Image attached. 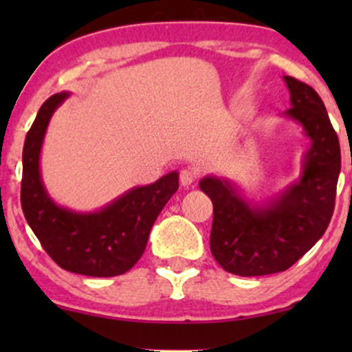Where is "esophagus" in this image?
Returning a JSON list of instances; mask_svg holds the SVG:
<instances>
[{
  "instance_id": "esophagus-1",
  "label": "esophagus",
  "mask_w": 352,
  "mask_h": 352,
  "mask_svg": "<svg viewBox=\"0 0 352 352\" xmlns=\"http://www.w3.org/2000/svg\"><path fill=\"white\" fill-rule=\"evenodd\" d=\"M193 182H195V173L190 170V168H184V170H180V184L184 185V187H190Z\"/></svg>"
}]
</instances>
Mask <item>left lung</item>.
<instances>
[{
  "label": "left lung",
  "instance_id": "1",
  "mask_svg": "<svg viewBox=\"0 0 352 352\" xmlns=\"http://www.w3.org/2000/svg\"><path fill=\"white\" fill-rule=\"evenodd\" d=\"M285 80L292 96L285 116L300 122L311 139L301 179L266 207H252L228 180L200 182L213 204L210 250L225 272L238 276L288 270L324 235L334 212L341 170L338 134L318 92L292 76Z\"/></svg>",
  "mask_w": 352,
  "mask_h": 352
}]
</instances>
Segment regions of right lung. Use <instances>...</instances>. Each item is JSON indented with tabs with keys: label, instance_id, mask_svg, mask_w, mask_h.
<instances>
[{
	"label": "right lung",
	"instance_id": "obj_1",
	"mask_svg": "<svg viewBox=\"0 0 352 352\" xmlns=\"http://www.w3.org/2000/svg\"><path fill=\"white\" fill-rule=\"evenodd\" d=\"M67 98L69 92L51 96L24 140L23 213L39 243L60 268L86 276H117L142 256L153 221L179 190V173L170 172L151 185L129 190L94 213H76L56 205L43 185L39 153L51 116Z\"/></svg>",
	"mask_w": 352,
	"mask_h": 352
}]
</instances>
